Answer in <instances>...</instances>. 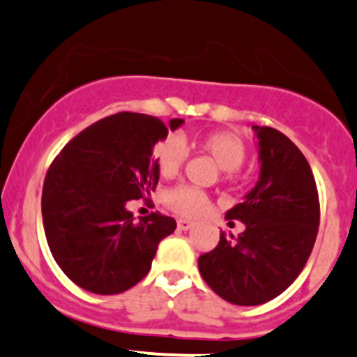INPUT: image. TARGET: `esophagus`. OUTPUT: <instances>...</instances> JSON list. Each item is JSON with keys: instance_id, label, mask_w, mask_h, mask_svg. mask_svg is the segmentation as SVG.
I'll use <instances>...</instances> for the list:
<instances>
[{"instance_id": "34e87169", "label": "esophagus", "mask_w": 357, "mask_h": 357, "mask_svg": "<svg viewBox=\"0 0 357 357\" xmlns=\"http://www.w3.org/2000/svg\"><path fill=\"white\" fill-rule=\"evenodd\" d=\"M193 226H195V224L188 219H179L178 220V229H181V231H188V229H191Z\"/></svg>"}]
</instances>
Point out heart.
Listing matches in <instances>:
<instances>
[{
    "label": "heart",
    "mask_w": 357,
    "mask_h": 357,
    "mask_svg": "<svg viewBox=\"0 0 357 357\" xmlns=\"http://www.w3.org/2000/svg\"><path fill=\"white\" fill-rule=\"evenodd\" d=\"M190 145L212 157L222 169V181L226 185H238L243 181L241 166L246 160L248 145L241 135L229 130L208 131L190 138ZM152 160L162 178H172L181 171L186 160V147L178 137L162 138L152 147ZM162 205L171 212L183 217H200L208 212V195L188 185H176L164 191Z\"/></svg>",
    "instance_id": "1"
}]
</instances>
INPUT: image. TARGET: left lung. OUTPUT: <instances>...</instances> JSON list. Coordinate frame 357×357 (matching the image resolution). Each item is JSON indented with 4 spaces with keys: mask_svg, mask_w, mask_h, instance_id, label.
I'll list each match as a JSON object with an SVG mask.
<instances>
[{
    "mask_svg": "<svg viewBox=\"0 0 357 357\" xmlns=\"http://www.w3.org/2000/svg\"><path fill=\"white\" fill-rule=\"evenodd\" d=\"M261 174L245 202L226 213L245 232L220 234L198 258L208 287L232 305L255 306L277 298L305 268L320 226V198L303 152L279 130L255 126Z\"/></svg>",
    "mask_w": 357,
    "mask_h": 357,
    "instance_id": "8db88e82",
    "label": "left lung"
}]
</instances>
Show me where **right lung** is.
Masks as SVG:
<instances>
[{
	"instance_id": "right-lung-1",
	"label": "right lung",
	"mask_w": 357,
	"mask_h": 357,
	"mask_svg": "<svg viewBox=\"0 0 357 357\" xmlns=\"http://www.w3.org/2000/svg\"><path fill=\"white\" fill-rule=\"evenodd\" d=\"M183 119H171L176 130ZM160 119L118 112L73 137L47 169L43 222L56 264L77 286L119 294L149 273L159 243L174 232L172 217L150 212L133 220L125 208L155 191L152 147L167 137Z\"/></svg>"
}]
</instances>
